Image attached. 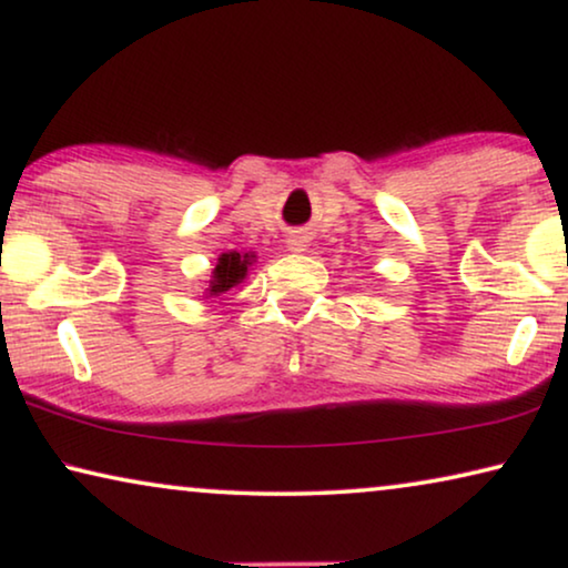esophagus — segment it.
Wrapping results in <instances>:
<instances>
[{
    "label": "esophagus",
    "mask_w": 568,
    "mask_h": 568,
    "mask_svg": "<svg viewBox=\"0 0 568 568\" xmlns=\"http://www.w3.org/2000/svg\"><path fill=\"white\" fill-rule=\"evenodd\" d=\"M286 247L294 253H305L307 251V235H302V232H294V235H290V240H286Z\"/></svg>",
    "instance_id": "obj_1"
}]
</instances>
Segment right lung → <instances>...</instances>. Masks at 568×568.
<instances>
[{
  "label": "right lung",
  "mask_w": 568,
  "mask_h": 568,
  "mask_svg": "<svg viewBox=\"0 0 568 568\" xmlns=\"http://www.w3.org/2000/svg\"><path fill=\"white\" fill-rule=\"evenodd\" d=\"M255 255L251 253H222L216 261V268L212 271V282H209L206 294L209 297H220V294L230 292L232 286H237L247 276V266H251Z\"/></svg>",
  "instance_id": "1"
}]
</instances>
